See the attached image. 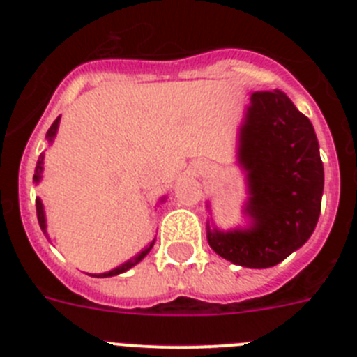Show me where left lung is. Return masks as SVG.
Segmentation results:
<instances>
[{
	"label": "left lung",
	"mask_w": 357,
	"mask_h": 357,
	"mask_svg": "<svg viewBox=\"0 0 357 357\" xmlns=\"http://www.w3.org/2000/svg\"><path fill=\"white\" fill-rule=\"evenodd\" d=\"M238 160L250 225L222 232L207 223V241L239 266H275L311 238L320 216L324 164L313 125L282 91H257L239 128Z\"/></svg>",
	"instance_id": "8db88e82"
}]
</instances>
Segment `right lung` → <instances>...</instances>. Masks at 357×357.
Here are the masks:
<instances>
[{
	"instance_id": "right-lung-1",
	"label": "right lung",
	"mask_w": 357,
	"mask_h": 357,
	"mask_svg": "<svg viewBox=\"0 0 357 357\" xmlns=\"http://www.w3.org/2000/svg\"><path fill=\"white\" fill-rule=\"evenodd\" d=\"M59 121H61V116H59V118H56L55 121H53V125L48 128V132H46V139H48L50 143H52L53 137H55V135H56ZM43 166H44V155H43V153H40L39 160H37V166H36V175H33V181H36V184L40 181V176H43V169H44ZM36 209H37V220H39L40 229H43V232H44V234H46V216H44V207H43V202H40V198H37V200H36ZM153 243H155V239H153V241H151L146 248H143V250H141L139 254L135 255V257H132V259L127 261V263H123L121 266L114 268V270H110V272H107V273H100V275H93V277H114V275H119V273H123V272H127V270H130L132 266H135V264L139 263V261L144 259V255H146L148 252L151 250V247H153Z\"/></svg>"
}]
</instances>
